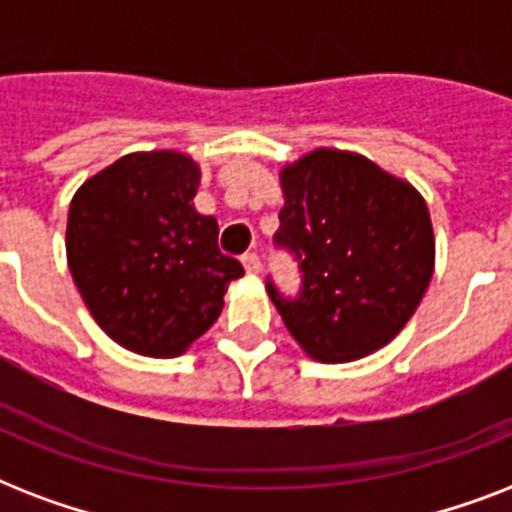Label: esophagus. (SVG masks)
<instances>
[{"instance_id":"1","label":"esophagus","mask_w":512,"mask_h":512,"mask_svg":"<svg viewBox=\"0 0 512 512\" xmlns=\"http://www.w3.org/2000/svg\"><path fill=\"white\" fill-rule=\"evenodd\" d=\"M241 263L247 268V273H260V257L255 252H247V255H241Z\"/></svg>"}]
</instances>
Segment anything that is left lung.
I'll use <instances>...</instances> for the list:
<instances>
[{
  "label": "left lung",
  "mask_w": 512,
  "mask_h": 512,
  "mask_svg": "<svg viewBox=\"0 0 512 512\" xmlns=\"http://www.w3.org/2000/svg\"><path fill=\"white\" fill-rule=\"evenodd\" d=\"M273 244L303 273L295 297L268 279L289 335L316 361L340 364L388 345L433 276L428 204L412 185L348 151L319 148L281 170Z\"/></svg>",
  "instance_id": "8db88e82"
}]
</instances>
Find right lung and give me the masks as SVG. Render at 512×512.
I'll use <instances>...</instances> for the list:
<instances>
[{"label": "right lung", "instance_id": "add662e5", "mask_svg": "<svg viewBox=\"0 0 512 512\" xmlns=\"http://www.w3.org/2000/svg\"><path fill=\"white\" fill-rule=\"evenodd\" d=\"M199 180L191 156L127 154L71 199L66 255L76 289L100 329L140 356H180L244 276L217 247L215 217L193 207Z\"/></svg>", "mask_w": 512, "mask_h": 512}]
</instances>
